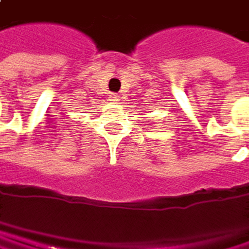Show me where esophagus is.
I'll return each instance as SVG.
<instances>
[{"mask_svg":"<svg viewBox=\"0 0 249 249\" xmlns=\"http://www.w3.org/2000/svg\"><path fill=\"white\" fill-rule=\"evenodd\" d=\"M111 101H114V102H117L118 101V95L117 93H109V96H108Z\"/></svg>","mask_w":249,"mask_h":249,"instance_id":"1","label":"esophagus"}]
</instances>
